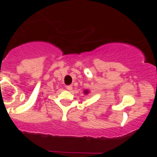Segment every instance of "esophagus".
Returning <instances> with one entry per match:
<instances>
[{"instance_id":"obj_1","label":"esophagus","mask_w":157,"mask_h":157,"mask_svg":"<svg viewBox=\"0 0 157 157\" xmlns=\"http://www.w3.org/2000/svg\"><path fill=\"white\" fill-rule=\"evenodd\" d=\"M72 88H73V87H72V86H66V89H67V90H69V91L71 90Z\"/></svg>"}]
</instances>
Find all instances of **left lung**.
Segmentation results:
<instances>
[{
    "mask_svg": "<svg viewBox=\"0 0 157 157\" xmlns=\"http://www.w3.org/2000/svg\"><path fill=\"white\" fill-rule=\"evenodd\" d=\"M83 93H84V94H85V95H87V94H90V91H89L88 90H85L83 91Z\"/></svg>",
    "mask_w": 157,
    "mask_h": 157,
    "instance_id": "8db88e82",
    "label": "left lung"
}]
</instances>
